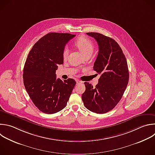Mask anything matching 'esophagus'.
<instances>
[{"mask_svg": "<svg viewBox=\"0 0 155 155\" xmlns=\"http://www.w3.org/2000/svg\"><path fill=\"white\" fill-rule=\"evenodd\" d=\"M76 81H77V84H79V83H82V81H80V80H77Z\"/></svg>", "mask_w": 155, "mask_h": 155, "instance_id": "esophagus-1", "label": "esophagus"}]
</instances>
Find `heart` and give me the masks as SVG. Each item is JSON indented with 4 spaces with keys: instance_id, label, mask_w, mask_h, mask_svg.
Returning <instances> with one entry per match:
<instances>
[{
    "instance_id": "1",
    "label": "heart",
    "mask_w": 155,
    "mask_h": 155,
    "mask_svg": "<svg viewBox=\"0 0 155 155\" xmlns=\"http://www.w3.org/2000/svg\"><path fill=\"white\" fill-rule=\"evenodd\" d=\"M75 44L84 57L91 56V55L92 54L94 50V45L92 41L89 38L84 36H81L76 40ZM68 54L69 49L67 47H65L63 50V58L64 59L66 58Z\"/></svg>"
}]
</instances>
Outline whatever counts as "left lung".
Returning a JSON list of instances; mask_svg holds the SVG:
<instances>
[{
    "label": "left lung",
    "instance_id": "obj_1",
    "mask_svg": "<svg viewBox=\"0 0 155 155\" xmlns=\"http://www.w3.org/2000/svg\"><path fill=\"white\" fill-rule=\"evenodd\" d=\"M86 34L97 42L98 54L93 68L101 76L95 87L84 83L86 90L81 98L87 110L104 114L117 105L125 91L129 80L127 61L114 39L99 33Z\"/></svg>",
    "mask_w": 155,
    "mask_h": 155
}]
</instances>
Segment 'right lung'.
<instances>
[{
  "label": "right lung",
  "instance_id": "obj_1",
  "mask_svg": "<svg viewBox=\"0 0 155 155\" xmlns=\"http://www.w3.org/2000/svg\"><path fill=\"white\" fill-rule=\"evenodd\" d=\"M75 35L49 33L33 46L25 61L23 80L34 105L42 113L54 114L64 109L76 81L57 78L56 70L63 64V50Z\"/></svg>",
  "mask_w": 155,
  "mask_h": 155
}]
</instances>
